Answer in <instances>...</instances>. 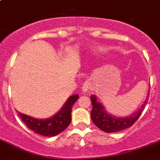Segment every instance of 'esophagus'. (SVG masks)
I'll return each instance as SVG.
<instances>
[{"mask_svg":"<svg viewBox=\"0 0 160 160\" xmlns=\"http://www.w3.org/2000/svg\"><path fill=\"white\" fill-rule=\"evenodd\" d=\"M91 88V83L90 81H85L82 85V92L85 93V92H88V91Z\"/></svg>","mask_w":160,"mask_h":160,"instance_id":"1","label":"esophagus"}]
</instances>
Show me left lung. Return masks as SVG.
<instances>
[{
    "mask_svg": "<svg viewBox=\"0 0 160 160\" xmlns=\"http://www.w3.org/2000/svg\"><path fill=\"white\" fill-rule=\"evenodd\" d=\"M91 101L92 105V109L91 111L92 121L98 128L106 133L118 132L130 127L138 120L142 112L143 111L144 106L147 103L146 101L138 111L133 115L126 118H116L107 113L103 105L100 102H97L96 96H91Z\"/></svg>",
    "mask_w": 160,
    "mask_h": 160,
    "instance_id": "1",
    "label": "left lung"
}]
</instances>
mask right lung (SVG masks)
<instances>
[{"instance_id": "obj_1", "label": "right lung", "mask_w": 160, "mask_h": 160, "mask_svg": "<svg viewBox=\"0 0 160 160\" xmlns=\"http://www.w3.org/2000/svg\"><path fill=\"white\" fill-rule=\"evenodd\" d=\"M79 98V95L71 96L59 113L48 119H36L34 118L19 113L26 126L37 134L52 137L60 134L69 126L72 120V109Z\"/></svg>"}]
</instances>
